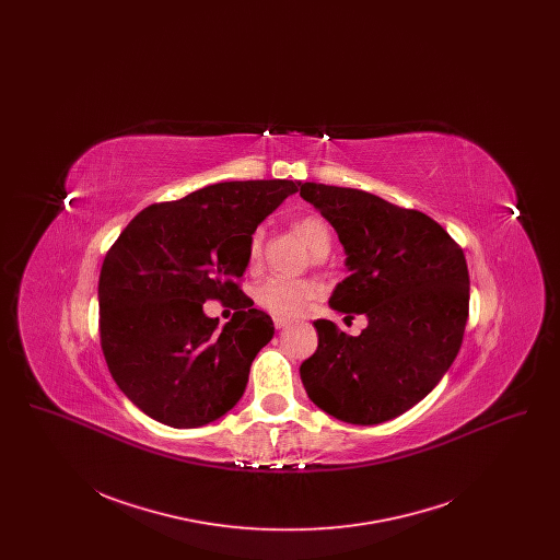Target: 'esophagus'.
<instances>
[{
  "label": "esophagus",
  "instance_id": "34e87169",
  "mask_svg": "<svg viewBox=\"0 0 560 560\" xmlns=\"http://www.w3.org/2000/svg\"><path fill=\"white\" fill-rule=\"evenodd\" d=\"M290 325V320L283 319V317H275V327L277 329H283V327H288Z\"/></svg>",
  "mask_w": 560,
  "mask_h": 560
}]
</instances>
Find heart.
<instances>
[{
	"label": "heart",
	"instance_id": "b5f03b06",
	"mask_svg": "<svg viewBox=\"0 0 560 560\" xmlns=\"http://www.w3.org/2000/svg\"><path fill=\"white\" fill-rule=\"evenodd\" d=\"M292 229L308 245V249L323 258L331 247V233L327 222L317 213H304L295 218ZM262 249H265V233L254 231L247 240V262L249 267H258L262 262ZM320 293V285L313 279H290L281 275L267 277L260 281L254 290L256 302L272 313L275 317L292 319L302 315L308 304Z\"/></svg>",
	"mask_w": 560,
	"mask_h": 560
}]
</instances>
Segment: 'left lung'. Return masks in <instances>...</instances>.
<instances>
[{"label": "left lung", "mask_w": 560, "mask_h": 560, "mask_svg": "<svg viewBox=\"0 0 560 560\" xmlns=\"http://www.w3.org/2000/svg\"><path fill=\"white\" fill-rule=\"evenodd\" d=\"M298 187L347 249L350 275L331 308L370 319L359 336L315 320L319 345L300 365L302 384L329 416L382 424L424 399L459 352L470 304L464 252L427 213L357 188Z\"/></svg>", "instance_id": "obj_1"}]
</instances>
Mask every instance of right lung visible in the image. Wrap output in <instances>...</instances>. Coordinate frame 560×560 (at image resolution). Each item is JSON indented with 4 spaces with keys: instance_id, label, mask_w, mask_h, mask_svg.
Wrapping results in <instances>:
<instances>
[{
    "instance_id": "right-lung-1",
    "label": "right lung",
    "mask_w": 560,
    "mask_h": 560,
    "mask_svg": "<svg viewBox=\"0 0 560 560\" xmlns=\"http://www.w3.org/2000/svg\"><path fill=\"white\" fill-rule=\"evenodd\" d=\"M293 180H233L144 208L108 247L98 329L121 393L165 427L210 424L241 399L275 325L241 290L247 240ZM206 299L244 308L222 330Z\"/></svg>"
}]
</instances>
